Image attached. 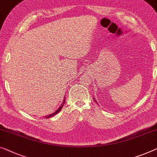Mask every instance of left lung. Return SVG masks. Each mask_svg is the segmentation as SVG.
I'll list each match as a JSON object with an SVG mask.
<instances>
[{
    "instance_id": "1",
    "label": "left lung",
    "mask_w": 157,
    "mask_h": 157,
    "mask_svg": "<svg viewBox=\"0 0 157 157\" xmlns=\"http://www.w3.org/2000/svg\"><path fill=\"white\" fill-rule=\"evenodd\" d=\"M94 101H95V99H94ZM95 102H96V101H95Z\"/></svg>"
}]
</instances>
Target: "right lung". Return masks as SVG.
I'll list each match as a JSON object with an SVG mask.
<instances>
[{"instance_id": "1", "label": "right lung", "mask_w": 157, "mask_h": 157, "mask_svg": "<svg viewBox=\"0 0 157 157\" xmlns=\"http://www.w3.org/2000/svg\"><path fill=\"white\" fill-rule=\"evenodd\" d=\"M64 103H65V98H63V103H62V105H61V106L59 107V108L57 109V110H56L54 113H52V114L49 115H46V116H44V117H45V118H49V117H52V116H54V115H55L56 114H57L58 113H59V112H60V110H62V108H63V104H64Z\"/></svg>"}]
</instances>
